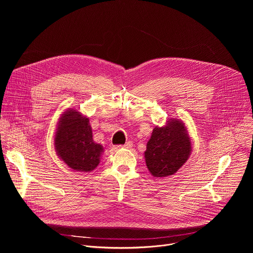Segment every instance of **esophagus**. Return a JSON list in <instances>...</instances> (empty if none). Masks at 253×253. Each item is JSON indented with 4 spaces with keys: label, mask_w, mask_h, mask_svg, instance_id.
<instances>
[{
    "label": "esophagus",
    "mask_w": 253,
    "mask_h": 253,
    "mask_svg": "<svg viewBox=\"0 0 253 253\" xmlns=\"http://www.w3.org/2000/svg\"><path fill=\"white\" fill-rule=\"evenodd\" d=\"M133 146V143L132 142H130V141H128V142H126V144H124V145H119L118 146V148H125V149H129V148H131Z\"/></svg>",
    "instance_id": "1"
}]
</instances>
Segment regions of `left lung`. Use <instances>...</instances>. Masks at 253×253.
<instances>
[{
    "label": "left lung",
    "instance_id": "8db88e82",
    "mask_svg": "<svg viewBox=\"0 0 253 253\" xmlns=\"http://www.w3.org/2000/svg\"><path fill=\"white\" fill-rule=\"evenodd\" d=\"M191 150V140L185 124L181 120L171 118L166 125L155 126L144 157L152 176L167 177L183 166Z\"/></svg>",
    "mask_w": 253,
    "mask_h": 253
}]
</instances>
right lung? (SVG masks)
<instances>
[{"instance_id":"obj_1","label":"right lung","mask_w":253,"mask_h":253,"mask_svg":"<svg viewBox=\"0 0 253 253\" xmlns=\"http://www.w3.org/2000/svg\"><path fill=\"white\" fill-rule=\"evenodd\" d=\"M57 125L54 144L59 158L74 171H93L100 163L104 148L93 140L89 118L68 109Z\"/></svg>"}]
</instances>
